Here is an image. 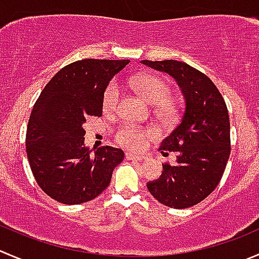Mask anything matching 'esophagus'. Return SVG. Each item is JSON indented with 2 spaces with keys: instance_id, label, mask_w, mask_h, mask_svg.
I'll return each instance as SVG.
<instances>
[{
  "instance_id": "obj_1",
  "label": "esophagus",
  "mask_w": 259,
  "mask_h": 259,
  "mask_svg": "<svg viewBox=\"0 0 259 259\" xmlns=\"http://www.w3.org/2000/svg\"><path fill=\"white\" fill-rule=\"evenodd\" d=\"M125 158H126L127 160H137V162H142V160L145 159V157H143V155L133 154V153H130V152L125 153Z\"/></svg>"
}]
</instances>
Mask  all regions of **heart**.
Segmentation results:
<instances>
[{
    "label": "heart",
    "mask_w": 259,
    "mask_h": 259,
    "mask_svg": "<svg viewBox=\"0 0 259 259\" xmlns=\"http://www.w3.org/2000/svg\"><path fill=\"white\" fill-rule=\"evenodd\" d=\"M132 84L148 102L153 105H158L157 115L162 119H172L176 115V107L170 101H168L167 96L169 94V86L164 79L160 77L152 76V74H139L132 78ZM120 99V87L116 81H112L105 89L104 97H102V107L106 112H111L116 110ZM153 132L149 129L137 126V125L125 122L117 129L116 142L121 147L132 150H140L145 147L147 140L152 138Z\"/></svg>",
    "instance_id": "obj_1"
}]
</instances>
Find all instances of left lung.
I'll return each instance as SVG.
<instances>
[{
	"label": "left lung",
	"mask_w": 259,
	"mask_h": 259,
	"mask_svg": "<svg viewBox=\"0 0 259 259\" xmlns=\"http://www.w3.org/2000/svg\"><path fill=\"white\" fill-rule=\"evenodd\" d=\"M177 81L186 107L181 121L160 143L163 155L177 153V163L165 162L158 180L147 185L153 197L175 209H187L206 199L224 175L230 155L228 107L214 82L178 60H142Z\"/></svg>",
	"instance_id": "obj_1"
}]
</instances>
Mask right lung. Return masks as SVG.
I'll return each mask as SVG.
<instances>
[{"mask_svg":"<svg viewBox=\"0 0 259 259\" xmlns=\"http://www.w3.org/2000/svg\"><path fill=\"white\" fill-rule=\"evenodd\" d=\"M129 59H82L63 67L41 91L30 114L26 154L39 187L53 200L77 205L97 197L124 152L106 145L90 155L83 124L102 116V97Z\"/></svg>","mask_w":259,"mask_h":259,"instance_id":"1","label":"right lung"}]
</instances>
